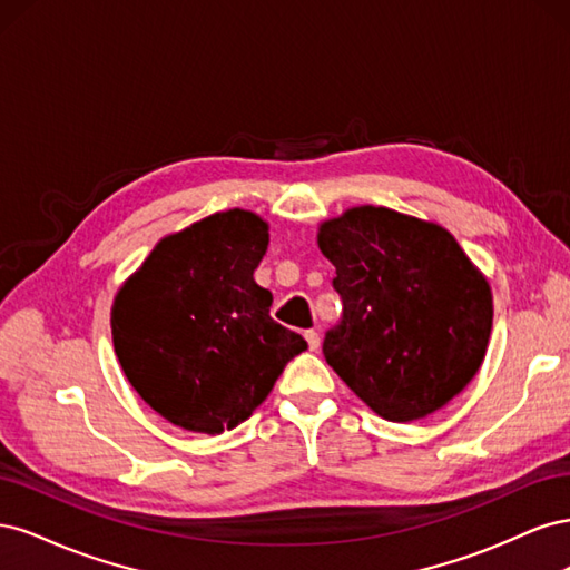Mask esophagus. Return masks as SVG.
Masks as SVG:
<instances>
[{
  "mask_svg": "<svg viewBox=\"0 0 570 570\" xmlns=\"http://www.w3.org/2000/svg\"><path fill=\"white\" fill-rule=\"evenodd\" d=\"M304 340H306V344H308V350H312V352H316V350H318L321 337H318V333H316V331H304Z\"/></svg>",
  "mask_w": 570,
  "mask_h": 570,
  "instance_id": "1",
  "label": "esophagus"
}]
</instances>
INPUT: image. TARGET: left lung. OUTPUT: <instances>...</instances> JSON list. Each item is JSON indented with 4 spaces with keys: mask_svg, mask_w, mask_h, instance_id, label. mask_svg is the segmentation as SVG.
<instances>
[{
    "mask_svg": "<svg viewBox=\"0 0 570 570\" xmlns=\"http://www.w3.org/2000/svg\"><path fill=\"white\" fill-rule=\"evenodd\" d=\"M318 247L344 306L325 361L377 416L425 419L473 381L492 292L450 230L366 204L321 223Z\"/></svg>",
    "mask_w": 570,
    "mask_h": 570,
    "instance_id": "8db88e82",
    "label": "left lung"
}]
</instances>
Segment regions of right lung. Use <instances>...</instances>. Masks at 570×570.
I'll list each match as a JSON object with an SVG mask.
<instances>
[{"instance_id":"add662e5","label":"right lung","mask_w":570,"mask_h":570,"mask_svg":"<svg viewBox=\"0 0 570 570\" xmlns=\"http://www.w3.org/2000/svg\"><path fill=\"white\" fill-rule=\"evenodd\" d=\"M266 249L264 218L218 212L166 235L120 285L111 306L120 368L174 425L206 435L237 428L306 350L271 318L273 295L254 281Z\"/></svg>"}]
</instances>
